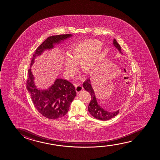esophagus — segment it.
<instances>
[{
    "instance_id": "obj_1",
    "label": "esophagus",
    "mask_w": 160,
    "mask_h": 160,
    "mask_svg": "<svg viewBox=\"0 0 160 160\" xmlns=\"http://www.w3.org/2000/svg\"><path fill=\"white\" fill-rule=\"evenodd\" d=\"M75 87L76 88V91L77 93H79V92H81L82 90L83 89V87L81 85V83H77L74 84Z\"/></svg>"
}]
</instances>
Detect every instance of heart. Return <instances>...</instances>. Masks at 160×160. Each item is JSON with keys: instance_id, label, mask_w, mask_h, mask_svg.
<instances>
[{"instance_id": "heart-1", "label": "heart", "mask_w": 160, "mask_h": 160, "mask_svg": "<svg viewBox=\"0 0 160 160\" xmlns=\"http://www.w3.org/2000/svg\"><path fill=\"white\" fill-rule=\"evenodd\" d=\"M103 52V46L97 40H88L80 42L72 46L69 53L70 59L63 63L64 70L70 77L75 69L74 64L80 63L81 70L88 72L93 69Z\"/></svg>"}]
</instances>
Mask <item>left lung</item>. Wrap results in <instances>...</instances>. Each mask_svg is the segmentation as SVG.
<instances>
[{
  "instance_id": "left-lung-1",
  "label": "left lung",
  "mask_w": 160,
  "mask_h": 160,
  "mask_svg": "<svg viewBox=\"0 0 160 160\" xmlns=\"http://www.w3.org/2000/svg\"><path fill=\"white\" fill-rule=\"evenodd\" d=\"M113 44L118 50L121 53V47L118 44L116 39H114ZM83 87L88 92L90 93L91 96V99L90 101V104L88 105V110L90 114L94 118H97L99 120L106 121L110 120L116 116L118 114V110L113 112H108L103 109L100 105L97 103L94 91L92 88L90 79H88L83 83Z\"/></svg>"
}]
</instances>
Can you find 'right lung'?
Wrapping results in <instances>:
<instances>
[{
  "mask_svg": "<svg viewBox=\"0 0 160 160\" xmlns=\"http://www.w3.org/2000/svg\"><path fill=\"white\" fill-rule=\"evenodd\" d=\"M71 34L52 35L48 38L35 50L31 61V66L35 57L41 55L46 49H50L53 44L70 37ZM27 88L31 95V99L35 108L42 116L49 119H57L68 112L70 103L77 95L75 88L72 83L67 80L57 79L48 90H38L34 83V78L31 69L28 71Z\"/></svg>",
  "mask_w": 160,
  "mask_h": 160,
  "instance_id": "right-lung-1",
  "label": "right lung"
}]
</instances>
